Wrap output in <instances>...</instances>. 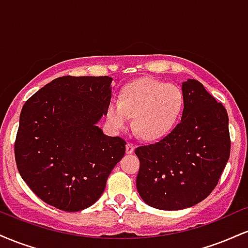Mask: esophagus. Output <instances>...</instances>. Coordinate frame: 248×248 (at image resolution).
I'll return each mask as SVG.
<instances>
[{
    "mask_svg": "<svg viewBox=\"0 0 248 248\" xmlns=\"http://www.w3.org/2000/svg\"><path fill=\"white\" fill-rule=\"evenodd\" d=\"M134 149H135V146H134L133 143H130V142H128L127 146H126L127 154H132L134 152Z\"/></svg>",
    "mask_w": 248,
    "mask_h": 248,
    "instance_id": "34e87169",
    "label": "esophagus"
}]
</instances>
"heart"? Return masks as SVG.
I'll return each mask as SVG.
<instances>
[{"label":"heart","instance_id":"1","mask_svg":"<svg viewBox=\"0 0 248 248\" xmlns=\"http://www.w3.org/2000/svg\"><path fill=\"white\" fill-rule=\"evenodd\" d=\"M183 110V94L177 86L153 78H142L122 88L120 98L107 108L113 130L124 129L133 115V126L143 139L155 140L169 133Z\"/></svg>","mask_w":248,"mask_h":248}]
</instances>
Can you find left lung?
I'll return each instance as SVG.
<instances>
[{
	"label": "left lung",
	"instance_id": "8db88e82",
	"mask_svg": "<svg viewBox=\"0 0 248 248\" xmlns=\"http://www.w3.org/2000/svg\"><path fill=\"white\" fill-rule=\"evenodd\" d=\"M179 124L153 144L138 147L139 195L158 210L191 207L211 193L230 157L225 107L196 79L182 82Z\"/></svg>",
	"mask_w": 248,
	"mask_h": 248
}]
</instances>
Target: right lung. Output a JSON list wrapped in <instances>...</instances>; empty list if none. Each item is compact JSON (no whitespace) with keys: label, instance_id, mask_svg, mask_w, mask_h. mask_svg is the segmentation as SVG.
I'll list each match as a JSON object with an SVG mask.
<instances>
[{"label":"right lung","instance_id":"add662e5","mask_svg":"<svg viewBox=\"0 0 248 248\" xmlns=\"http://www.w3.org/2000/svg\"><path fill=\"white\" fill-rule=\"evenodd\" d=\"M110 77H59L33 94L19 115V175L51 206L76 212L101 197L126 141L96 126L112 98Z\"/></svg>","mask_w":248,"mask_h":248}]
</instances>
